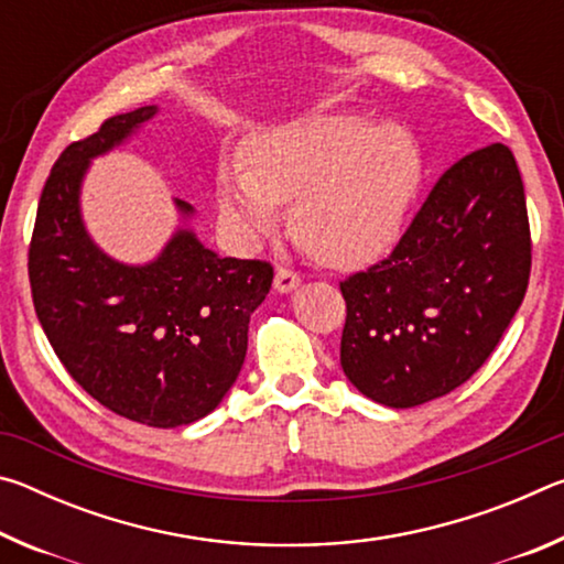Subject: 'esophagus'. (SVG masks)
I'll return each mask as SVG.
<instances>
[{"label": "esophagus", "instance_id": "34e87169", "mask_svg": "<svg viewBox=\"0 0 564 564\" xmlns=\"http://www.w3.org/2000/svg\"><path fill=\"white\" fill-rule=\"evenodd\" d=\"M299 283H301V273H295L293 269H289V265H279V269H275V279H273L275 291L291 293L299 289Z\"/></svg>", "mask_w": 564, "mask_h": 564}]
</instances>
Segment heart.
<instances>
[{"instance_id": "heart-1", "label": "heart", "mask_w": 564, "mask_h": 564, "mask_svg": "<svg viewBox=\"0 0 564 564\" xmlns=\"http://www.w3.org/2000/svg\"><path fill=\"white\" fill-rule=\"evenodd\" d=\"M420 178L405 129L356 117H313L256 133L243 166H218V206L246 236L273 231L291 204V234L326 265L373 261L395 241Z\"/></svg>"}]
</instances>
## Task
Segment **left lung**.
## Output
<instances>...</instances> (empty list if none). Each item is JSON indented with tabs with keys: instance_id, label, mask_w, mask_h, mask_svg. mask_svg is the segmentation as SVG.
Instances as JSON below:
<instances>
[{
	"instance_id": "left-lung-1",
	"label": "left lung",
	"mask_w": 564,
	"mask_h": 564,
	"mask_svg": "<svg viewBox=\"0 0 564 564\" xmlns=\"http://www.w3.org/2000/svg\"><path fill=\"white\" fill-rule=\"evenodd\" d=\"M530 265L518 161L505 144L477 149L437 178L383 261L340 281L343 373L388 408L447 395L498 348Z\"/></svg>"
}]
</instances>
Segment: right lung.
I'll return each instance as SVG.
<instances>
[{
    "label": "right lung",
    "mask_w": 564,
    "mask_h": 564,
    "mask_svg": "<svg viewBox=\"0 0 564 564\" xmlns=\"http://www.w3.org/2000/svg\"><path fill=\"white\" fill-rule=\"evenodd\" d=\"M154 113H117L62 151L36 208L30 283L36 318L76 383L133 423L178 427L212 413L236 383L273 265L221 259L188 231L149 265L117 263L91 243L79 216L89 159Z\"/></svg>",
    "instance_id": "1"
}]
</instances>
